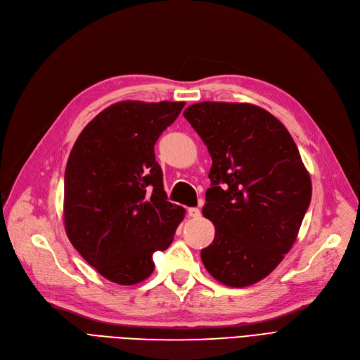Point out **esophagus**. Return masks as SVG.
I'll list each match as a JSON object with an SVG mask.
<instances>
[{
	"instance_id": "esophagus-1",
	"label": "esophagus",
	"mask_w": 360,
	"mask_h": 360,
	"mask_svg": "<svg viewBox=\"0 0 360 360\" xmlns=\"http://www.w3.org/2000/svg\"><path fill=\"white\" fill-rule=\"evenodd\" d=\"M188 214H190V217L198 219L201 216V212L200 209H197V207H191V209H188Z\"/></svg>"
}]
</instances>
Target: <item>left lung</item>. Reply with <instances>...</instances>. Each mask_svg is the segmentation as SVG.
Masks as SVG:
<instances>
[{"mask_svg":"<svg viewBox=\"0 0 360 360\" xmlns=\"http://www.w3.org/2000/svg\"><path fill=\"white\" fill-rule=\"evenodd\" d=\"M184 117L213 160L202 214L216 235L201 250L202 264L226 286H251L295 243L311 202L309 174L286 127L266 109L201 102Z\"/></svg>","mask_w":360,"mask_h":360,"instance_id":"1","label":"left lung"}]
</instances>
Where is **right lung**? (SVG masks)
Returning <instances> with one entry per match:
<instances>
[{"label":"right lung","mask_w":360,"mask_h":360,"mask_svg":"<svg viewBox=\"0 0 360 360\" xmlns=\"http://www.w3.org/2000/svg\"><path fill=\"white\" fill-rule=\"evenodd\" d=\"M184 102L124 101L82 131L64 176V224L72 247L105 278L131 286L155 270L185 216L167 201L155 144Z\"/></svg>","instance_id":"obj_1"}]
</instances>
